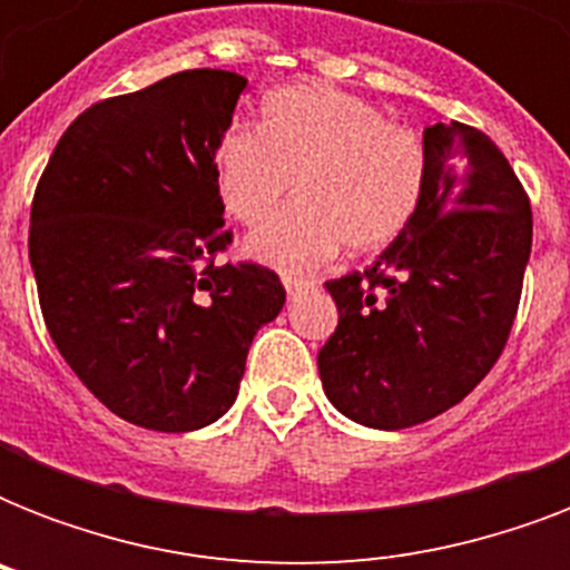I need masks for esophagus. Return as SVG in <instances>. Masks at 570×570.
I'll use <instances>...</instances> for the list:
<instances>
[{"instance_id": "esophagus-1", "label": "esophagus", "mask_w": 570, "mask_h": 570, "mask_svg": "<svg viewBox=\"0 0 570 570\" xmlns=\"http://www.w3.org/2000/svg\"><path fill=\"white\" fill-rule=\"evenodd\" d=\"M284 286L289 295H298L302 289L313 286V281H304V277H293V275H284Z\"/></svg>"}]
</instances>
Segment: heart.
<instances>
[{"instance_id": "b5f03b06", "label": "heart", "mask_w": 570, "mask_h": 570, "mask_svg": "<svg viewBox=\"0 0 570 570\" xmlns=\"http://www.w3.org/2000/svg\"><path fill=\"white\" fill-rule=\"evenodd\" d=\"M224 209L257 227L295 180L298 204L248 239L250 257L307 272L340 248H384L416 215L429 186L423 136L390 124L373 102L328 85H289L263 106V124H233L215 150Z\"/></svg>"}]
</instances>
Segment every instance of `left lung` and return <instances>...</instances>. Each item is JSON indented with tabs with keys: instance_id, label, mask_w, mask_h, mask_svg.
<instances>
[{
	"instance_id": "obj_1",
	"label": "left lung",
	"mask_w": 570,
	"mask_h": 570,
	"mask_svg": "<svg viewBox=\"0 0 570 570\" xmlns=\"http://www.w3.org/2000/svg\"><path fill=\"white\" fill-rule=\"evenodd\" d=\"M416 215L364 272L328 281L340 322L320 379L340 414L407 429L459 405L503 355L532 248V209L503 150L468 124L425 127Z\"/></svg>"
}]
</instances>
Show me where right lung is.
<instances>
[{"label": "right lung", "mask_w": 570, "mask_h": 570, "mask_svg": "<svg viewBox=\"0 0 570 570\" xmlns=\"http://www.w3.org/2000/svg\"><path fill=\"white\" fill-rule=\"evenodd\" d=\"M248 79L183 70L94 102L58 138L31 200L29 259L47 331L127 423L195 432L233 405L281 277L218 263L233 233L215 150Z\"/></svg>", "instance_id": "1"}]
</instances>
